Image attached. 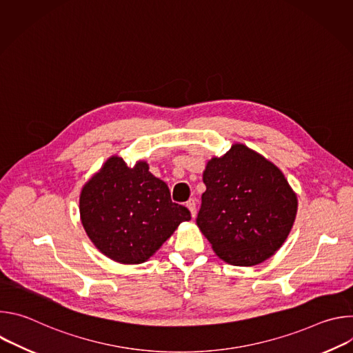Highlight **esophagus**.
I'll return each instance as SVG.
<instances>
[{"label":"esophagus","mask_w":353,"mask_h":353,"mask_svg":"<svg viewBox=\"0 0 353 353\" xmlns=\"http://www.w3.org/2000/svg\"><path fill=\"white\" fill-rule=\"evenodd\" d=\"M187 208L190 210L191 216L195 218V215H196V204H195L194 199H188V201H187Z\"/></svg>","instance_id":"esophagus-1"}]
</instances>
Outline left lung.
Listing matches in <instances>:
<instances>
[{
	"label": "left lung",
	"instance_id": "left-lung-1",
	"mask_svg": "<svg viewBox=\"0 0 353 353\" xmlns=\"http://www.w3.org/2000/svg\"><path fill=\"white\" fill-rule=\"evenodd\" d=\"M207 185L196 225L219 259L251 267L275 254L297 212V196L283 173L243 143H234L204 170Z\"/></svg>",
	"mask_w": 353,
	"mask_h": 353
}]
</instances>
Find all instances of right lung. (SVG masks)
<instances>
[{
    "instance_id": "obj_1",
    "label": "right lung",
    "mask_w": 353,
    "mask_h": 353,
    "mask_svg": "<svg viewBox=\"0 0 353 353\" xmlns=\"http://www.w3.org/2000/svg\"><path fill=\"white\" fill-rule=\"evenodd\" d=\"M79 214L97 250L121 264L145 263L181 222L191 219L146 162L128 168L120 157L109 158L83 185Z\"/></svg>"
}]
</instances>
